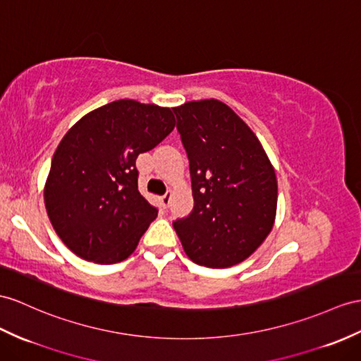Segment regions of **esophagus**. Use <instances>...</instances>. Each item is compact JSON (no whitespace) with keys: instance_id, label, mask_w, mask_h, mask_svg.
Returning <instances> with one entry per match:
<instances>
[{"instance_id":"1","label":"esophagus","mask_w":361,"mask_h":361,"mask_svg":"<svg viewBox=\"0 0 361 361\" xmlns=\"http://www.w3.org/2000/svg\"><path fill=\"white\" fill-rule=\"evenodd\" d=\"M170 199H171V192H169V191H166L164 196H161V204H162L164 208H166V207L170 205Z\"/></svg>"}]
</instances>
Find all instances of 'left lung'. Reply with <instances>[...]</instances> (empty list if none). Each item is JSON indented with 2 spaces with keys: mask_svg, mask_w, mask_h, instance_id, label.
<instances>
[{
  "mask_svg": "<svg viewBox=\"0 0 361 361\" xmlns=\"http://www.w3.org/2000/svg\"><path fill=\"white\" fill-rule=\"evenodd\" d=\"M190 161L192 211L173 222L187 256L226 268L248 259L276 221L274 166L252 130L217 99L173 109Z\"/></svg>",
  "mask_w": 361,
  "mask_h": 361,
  "instance_id": "obj_1",
  "label": "left lung"
}]
</instances>
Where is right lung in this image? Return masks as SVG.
Wrapping results in <instances>:
<instances>
[{
    "label": "right lung",
    "instance_id": "add662e5",
    "mask_svg": "<svg viewBox=\"0 0 361 361\" xmlns=\"http://www.w3.org/2000/svg\"><path fill=\"white\" fill-rule=\"evenodd\" d=\"M173 111L119 99L79 119L61 140L44 187L59 239L84 260H126L157 209L137 188L136 159L169 136Z\"/></svg>",
    "mask_w": 361,
    "mask_h": 361
}]
</instances>
